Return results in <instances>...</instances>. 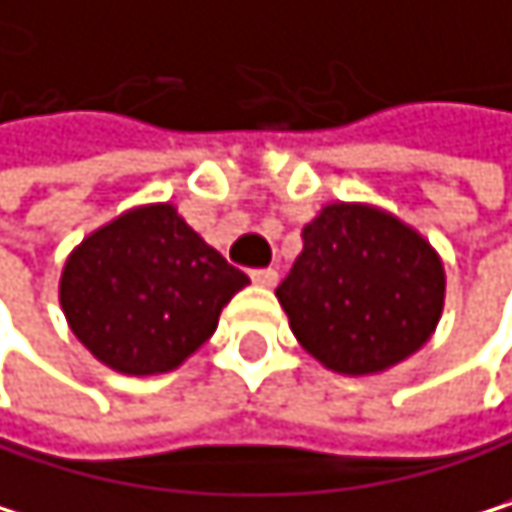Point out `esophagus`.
<instances>
[{
	"label": "esophagus",
	"mask_w": 512,
	"mask_h": 512,
	"mask_svg": "<svg viewBox=\"0 0 512 512\" xmlns=\"http://www.w3.org/2000/svg\"><path fill=\"white\" fill-rule=\"evenodd\" d=\"M250 277H253L256 287H274L277 284V271L274 268H256V271H250Z\"/></svg>",
	"instance_id": "1"
}]
</instances>
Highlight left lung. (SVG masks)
Listing matches in <instances>:
<instances>
[{
  "label": "left lung",
  "mask_w": 512,
  "mask_h": 512,
  "mask_svg": "<svg viewBox=\"0 0 512 512\" xmlns=\"http://www.w3.org/2000/svg\"><path fill=\"white\" fill-rule=\"evenodd\" d=\"M277 302L299 345L339 375H375L412 357L440 323L446 268L412 225L372 204H326Z\"/></svg>",
  "instance_id": "left-lung-1"
}]
</instances>
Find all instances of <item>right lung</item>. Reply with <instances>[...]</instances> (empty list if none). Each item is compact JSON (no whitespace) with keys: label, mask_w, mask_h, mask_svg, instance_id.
<instances>
[{"label":"right lung","mask_w":512,"mask_h":512,"mask_svg":"<svg viewBox=\"0 0 512 512\" xmlns=\"http://www.w3.org/2000/svg\"><path fill=\"white\" fill-rule=\"evenodd\" d=\"M250 277L228 265L173 204L100 225L60 274L72 336L121 375H158L192 357Z\"/></svg>","instance_id":"obj_1"}]
</instances>
